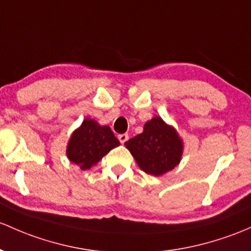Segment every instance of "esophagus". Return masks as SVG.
I'll list each match as a JSON object with an SVG mask.
<instances>
[{"label":"esophagus","instance_id":"1","mask_svg":"<svg viewBox=\"0 0 251 251\" xmlns=\"http://www.w3.org/2000/svg\"><path fill=\"white\" fill-rule=\"evenodd\" d=\"M118 138H119V141H120V143H125V142L128 139V134H127V133L119 134Z\"/></svg>","mask_w":251,"mask_h":251}]
</instances>
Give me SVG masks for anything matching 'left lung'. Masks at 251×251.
Here are the masks:
<instances>
[{"mask_svg": "<svg viewBox=\"0 0 251 251\" xmlns=\"http://www.w3.org/2000/svg\"><path fill=\"white\" fill-rule=\"evenodd\" d=\"M137 165L151 176H163L179 165L184 151V142L173 126L162 118L147 121L143 132L125 142Z\"/></svg>", "mask_w": 251, "mask_h": 251, "instance_id": "8db88e82", "label": "left lung"}]
</instances>
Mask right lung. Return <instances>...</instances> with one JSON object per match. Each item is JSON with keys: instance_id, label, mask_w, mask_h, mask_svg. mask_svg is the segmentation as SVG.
I'll list each match as a JSON object with an SVG mask.
<instances>
[{"instance_id": "obj_1", "label": "right lung", "mask_w": 251, "mask_h": 251, "mask_svg": "<svg viewBox=\"0 0 251 251\" xmlns=\"http://www.w3.org/2000/svg\"><path fill=\"white\" fill-rule=\"evenodd\" d=\"M119 146L120 142L109 126L100 125L94 119L86 118L71 134L66 155L80 170H90L105 154Z\"/></svg>"}]
</instances>
